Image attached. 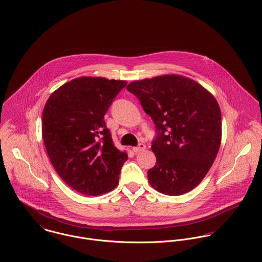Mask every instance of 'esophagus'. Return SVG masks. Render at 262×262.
Here are the masks:
<instances>
[{"label":"esophagus","instance_id":"1","mask_svg":"<svg viewBox=\"0 0 262 262\" xmlns=\"http://www.w3.org/2000/svg\"><path fill=\"white\" fill-rule=\"evenodd\" d=\"M145 149H146V145H145V144H143V143H140L138 146L133 147V151H134L135 153H138V152L144 151Z\"/></svg>","mask_w":262,"mask_h":262}]
</instances>
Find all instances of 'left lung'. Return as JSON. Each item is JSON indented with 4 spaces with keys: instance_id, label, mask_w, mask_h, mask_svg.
<instances>
[{
    "instance_id": "8db88e82",
    "label": "left lung",
    "mask_w": 262,
    "mask_h": 262,
    "mask_svg": "<svg viewBox=\"0 0 262 262\" xmlns=\"http://www.w3.org/2000/svg\"><path fill=\"white\" fill-rule=\"evenodd\" d=\"M155 124L148 169L151 187L167 195L193 189L210 170L221 145L222 118L215 97L199 82L180 75L135 80L127 85Z\"/></svg>"
}]
</instances>
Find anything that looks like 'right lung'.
<instances>
[{
    "mask_svg": "<svg viewBox=\"0 0 262 262\" xmlns=\"http://www.w3.org/2000/svg\"><path fill=\"white\" fill-rule=\"evenodd\" d=\"M125 80L80 76L48 98L42 114V138L61 180L85 195L111 191L128 155L117 149L104 116Z\"/></svg>",
    "mask_w": 262,
    "mask_h": 262,
    "instance_id": "right-lung-1",
    "label": "right lung"
}]
</instances>
